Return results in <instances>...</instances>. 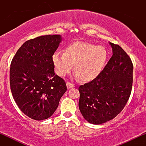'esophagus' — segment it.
Instances as JSON below:
<instances>
[{"mask_svg": "<svg viewBox=\"0 0 146 146\" xmlns=\"http://www.w3.org/2000/svg\"><path fill=\"white\" fill-rule=\"evenodd\" d=\"M66 86H67L68 88H73L74 87V84H73L70 83V82H67L66 83Z\"/></svg>", "mask_w": 146, "mask_h": 146, "instance_id": "obj_1", "label": "esophagus"}]
</instances>
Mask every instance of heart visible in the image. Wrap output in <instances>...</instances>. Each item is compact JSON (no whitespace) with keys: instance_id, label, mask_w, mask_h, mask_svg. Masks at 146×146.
Instances as JSON below:
<instances>
[{"instance_id":"heart-1","label":"heart","mask_w":146,"mask_h":146,"mask_svg":"<svg viewBox=\"0 0 146 146\" xmlns=\"http://www.w3.org/2000/svg\"><path fill=\"white\" fill-rule=\"evenodd\" d=\"M107 57L108 53L104 46L85 42H75L66 47L65 53H55L53 61L60 76L69 73L74 64L77 76L83 81H89L100 74Z\"/></svg>"}]
</instances>
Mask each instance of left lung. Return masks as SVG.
Segmentation results:
<instances>
[{
    "mask_svg": "<svg viewBox=\"0 0 146 146\" xmlns=\"http://www.w3.org/2000/svg\"><path fill=\"white\" fill-rule=\"evenodd\" d=\"M113 56L97 78L79 87V108L87 121L102 124L123 109L132 86L133 64L124 50L110 42Z\"/></svg>",
    "mask_w": 146,
    "mask_h": 146,
    "instance_id": "8db88e82",
    "label": "left lung"
}]
</instances>
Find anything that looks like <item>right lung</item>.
I'll return each mask as SVG.
<instances>
[{
	"label": "right lung",
	"instance_id": "right-lung-1",
	"mask_svg": "<svg viewBox=\"0 0 146 146\" xmlns=\"http://www.w3.org/2000/svg\"><path fill=\"white\" fill-rule=\"evenodd\" d=\"M61 41L60 35L29 40L11 61L9 82L13 98L21 111L33 119L51 117L66 91L64 80L55 74L53 61Z\"/></svg>",
	"mask_w": 146,
	"mask_h": 146
}]
</instances>
